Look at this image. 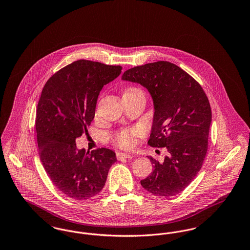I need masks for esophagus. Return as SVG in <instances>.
<instances>
[{
	"instance_id": "obj_1",
	"label": "esophagus",
	"mask_w": 250,
	"mask_h": 250,
	"mask_svg": "<svg viewBox=\"0 0 250 250\" xmlns=\"http://www.w3.org/2000/svg\"><path fill=\"white\" fill-rule=\"evenodd\" d=\"M116 156H117V158L119 160H122V159H129V158L132 157V155H129V154H125V153H118Z\"/></svg>"
}]
</instances>
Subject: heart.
<instances>
[{"instance_id":"obj_1","label":"heart","mask_w":250,"mask_h":250,"mask_svg":"<svg viewBox=\"0 0 250 250\" xmlns=\"http://www.w3.org/2000/svg\"><path fill=\"white\" fill-rule=\"evenodd\" d=\"M144 95L143 90L136 86L128 87L125 91L124 96H131V95ZM143 135V130L139 127H134L130 129H124L114 135L113 141L120 147L123 148H130L135 143V138Z\"/></svg>"}]
</instances>
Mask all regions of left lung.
Segmentation results:
<instances>
[{
  "instance_id": "left-lung-1",
  "label": "left lung",
  "mask_w": 250,
  "mask_h": 250,
  "mask_svg": "<svg viewBox=\"0 0 250 250\" xmlns=\"http://www.w3.org/2000/svg\"><path fill=\"white\" fill-rule=\"evenodd\" d=\"M122 79L142 84L152 95L155 113L148 144L168 152L163 163L148 156L154 170L141 185L156 196L177 195L196 177L206 156L212 122L208 97L189 74L167 61L135 66Z\"/></svg>"
}]
</instances>
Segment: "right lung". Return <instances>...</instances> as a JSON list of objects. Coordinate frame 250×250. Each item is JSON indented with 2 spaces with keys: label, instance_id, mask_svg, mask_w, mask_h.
Segmentation results:
<instances>
[{
  "label": "right lung",
  "instance_id": "obj_1",
  "mask_svg": "<svg viewBox=\"0 0 250 250\" xmlns=\"http://www.w3.org/2000/svg\"><path fill=\"white\" fill-rule=\"evenodd\" d=\"M121 72V65L79 60L52 75L42 90L36 116L40 160L53 185L73 200L98 194L117 161L107 148L78 150L76 139L88 132L103 86Z\"/></svg>",
  "mask_w": 250,
  "mask_h": 250
}]
</instances>
